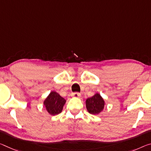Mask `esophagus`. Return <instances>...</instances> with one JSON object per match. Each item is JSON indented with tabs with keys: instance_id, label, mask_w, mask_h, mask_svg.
Instances as JSON below:
<instances>
[{
	"instance_id": "esophagus-1",
	"label": "esophagus",
	"mask_w": 151,
	"mask_h": 151,
	"mask_svg": "<svg viewBox=\"0 0 151 151\" xmlns=\"http://www.w3.org/2000/svg\"><path fill=\"white\" fill-rule=\"evenodd\" d=\"M72 96L74 97H81V93H78V92L73 93H72Z\"/></svg>"
}]
</instances>
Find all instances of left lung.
Returning <instances> with one entry per match:
<instances>
[{
    "label": "left lung",
    "instance_id": "left-lung-1",
    "mask_svg": "<svg viewBox=\"0 0 151 151\" xmlns=\"http://www.w3.org/2000/svg\"><path fill=\"white\" fill-rule=\"evenodd\" d=\"M104 100L98 93L86 100V107L88 113L91 114H99L104 109Z\"/></svg>",
    "mask_w": 151,
    "mask_h": 151
}]
</instances>
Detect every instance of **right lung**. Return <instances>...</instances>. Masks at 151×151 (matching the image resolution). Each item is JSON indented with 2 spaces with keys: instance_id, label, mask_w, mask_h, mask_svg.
<instances>
[{
  "instance_id": "1",
  "label": "right lung",
  "mask_w": 151,
  "mask_h": 151,
  "mask_svg": "<svg viewBox=\"0 0 151 151\" xmlns=\"http://www.w3.org/2000/svg\"><path fill=\"white\" fill-rule=\"evenodd\" d=\"M65 103L66 100L58 93L52 91L45 99L44 104L47 112L52 116H54L61 113Z\"/></svg>"
}]
</instances>
